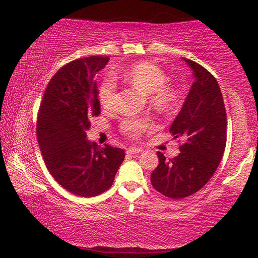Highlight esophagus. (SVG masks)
<instances>
[{
    "label": "esophagus",
    "instance_id": "esophagus-1",
    "mask_svg": "<svg viewBox=\"0 0 258 258\" xmlns=\"http://www.w3.org/2000/svg\"><path fill=\"white\" fill-rule=\"evenodd\" d=\"M140 153H142V149H141V148H128V149H126V154L128 155H137Z\"/></svg>",
    "mask_w": 258,
    "mask_h": 258
}]
</instances>
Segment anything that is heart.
Here are the masks:
<instances>
[{
  "instance_id": "1",
  "label": "heart",
  "mask_w": 258,
  "mask_h": 258,
  "mask_svg": "<svg viewBox=\"0 0 258 258\" xmlns=\"http://www.w3.org/2000/svg\"><path fill=\"white\" fill-rule=\"evenodd\" d=\"M123 79L139 87L149 95L151 105L160 110H169L176 102V93L165 84L167 75L160 67L150 62H141L123 73ZM98 100L104 109H114L117 102V83L111 76L105 77L98 90ZM153 128L149 118H125L121 123V132L130 139Z\"/></svg>"
}]
</instances>
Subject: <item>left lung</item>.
<instances>
[{"mask_svg": "<svg viewBox=\"0 0 258 258\" xmlns=\"http://www.w3.org/2000/svg\"><path fill=\"white\" fill-rule=\"evenodd\" d=\"M192 69V83L184 104L169 129L182 139L179 153L168 158L158 151V165L151 172V184L172 200L199 191L215 174L227 144V112L216 79L199 63L184 58Z\"/></svg>", "mask_w": 258, "mask_h": 258, "instance_id": "1", "label": "left lung"}]
</instances>
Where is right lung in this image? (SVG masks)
I'll return each mask as SVG.
<instances>
[{"label":"right lung","mask_w":258,"mask_h":258,"mask_svg":"<svg viewBox=\"0 0 258 258\" xmlns=\"http://www.w3.org/2000/svg\"><path fill=\"white\" fill-rule=\"evenodd\" d=\"M108 56L74 59L63 66L43 94L37 114V141L55 181L74 195L93 197L112 185L124 160L123 149L90 143L87 130L101 114L96 74Z\"/></svg>","instance_id":"obj_1"}]
</instances>
